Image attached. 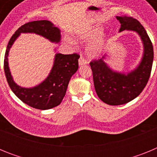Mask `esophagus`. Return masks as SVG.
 <instances>
[{
  "label": "esophagus",
  "mask_w": 157,
  "mask_h": 157,
  "mask_svg": "<svg viewBox=\"0 0 157 157\" xmlns=\"http://www.w3.org/2000/svg\"><path fill=\"white\" fill-rule=\"evenodd\" d=\"M86 63H87V62H86V60L84 59V57H83L82 56H80L79 60H78V65H79V66H82V65H85V64H86Z\"/></svg>",
  "instance_id": "1"
}]
</instances>
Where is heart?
Wrapping results in <instances>:
<instances>
[{"instance_id": "obj_1", "label": "heart", "mask_w": 157, "mask_h": 157, "mask_svg": "<svg viewBox=\"0 0 157 157\" xmlns=\"http://www.w3.org/2000/svg\"><path fill=\"white\" fill-rule=\"evenodd\" d=\"M104 27L101 25H94L78 33V37L83 41H92L87 46V54L90 57H98L104 52L108 37L103 33ZM65 41L69 44H74V41L69 37H65Z\"/></svg>"}]
</instances>
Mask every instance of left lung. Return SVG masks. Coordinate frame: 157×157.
<instances>
[{
  "instance_id": "left-lung-1",
  "label": "left lung",
  "mask_w": 157,
  "mask_h": 157,
  "mask_svg": "<svg viewBox=\"0 0 157 157\" xmlns=\"http://www.w3.org/2000/svg\"><path fill=\"white\" fill-rule=\"evenodd\" d=\"M121 26L119 32L134 31L139 35L143 45V54L139 63L133 70L121 72L111 68L101 59L90 62L95 90L98 98L109 105H124L136 98L149 81L153 62V47L143 26L132 17L116 16Z\"/></svg>"
}]
</instances>
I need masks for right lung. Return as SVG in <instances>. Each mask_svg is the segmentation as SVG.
Returning <instances> with one entry per match:
<instances>
[{
    "label": "right lung",
    "instance_id": "obj_1",
    "mask_svg": "<svg viewBox=\"0 0 157 157\" xmlns=\"http://www.w3.org/2000/svg\"><path fill=\"white\" fill-rule=\"evenodd\" d=\"M21 34H35L55 44L61 40L60 30L48 20L29 22L21 26L12 35L5 52L4 69L8 85L12 92L23 103L41 110L57 106L64 98L69 81L78 68L79 56L56 53L53 65L45 80L34 87L26 88L15 82L8 66V55L12 45ZM56 51V49H55Z\"/></svg>",
    "mask_w": 157,
    "mask_h": 157
}]
</instances>
